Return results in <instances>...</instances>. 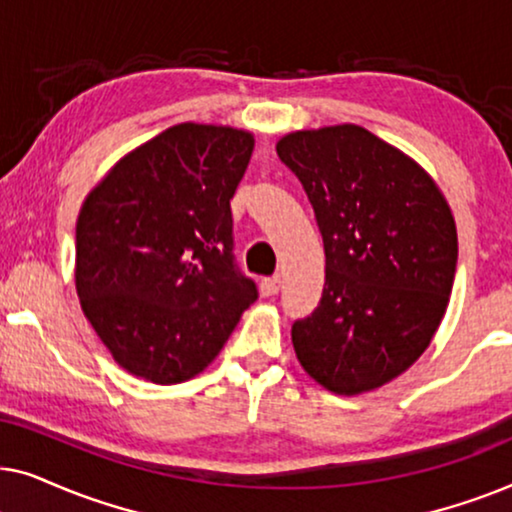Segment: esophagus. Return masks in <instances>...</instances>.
Returning a JSON list of instances; mask_svg holds the SVG:
<instances>
[{"label": "esophagus", "instance_id": "esophagus-1", "mask_svg": "<svg viewBox=\"0 0 512 512\" xmlns=\"http://www.w3.org/2000/svg\"><path fill=\"white\" fill-rule=\"evenodd\" d=\"M279 289H282V279H279L277 275L275 277H265L263 282H261V293H263L265 298L277 296Z\"/></svg>", "mask_w": 512, "mask_h": 512}]
</instances>
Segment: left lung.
<instances>
[{
    "label": "left lung",
    "mask_w": 512,
    "mask_h": 512,
    "mask_svg": "<svg viewBox=\"0 0 512 512\" xmlns=\"http://www.w3.org/2000/svg\"><path fill=\"white\" fill-rule=\"evenodd\" d=\"M277 156L303 184L326 254V284L291 340L335 394L382 387L415 363L450 303L457 228L415 160L359 125L291 132Z\"/></svg>",
    "instance_id": "obj_1"
}]
</instances>
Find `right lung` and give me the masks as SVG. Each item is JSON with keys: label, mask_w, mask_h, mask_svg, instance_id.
<instances>
[{"label": "right lung", "mask_w": 512, "mask_h": 512, "mask_svg": "<svg viewBox=\"0 0 512 512\" xmlns=\"http://www.w3.org/2000/svg\"><path fill=\"white\" fill-rule=\"evenodd\" d=\"M251 151L244 130L174 125L128 153L83 202L76 291L128 373L191 380L258 298L235 261L230 212Z\"/></svg>", "instance_id": "obj_1"}]
</instances>
